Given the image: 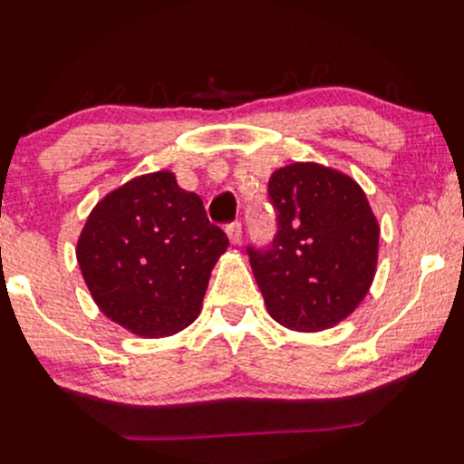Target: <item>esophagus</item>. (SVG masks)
Masks as SVG:
<instances>
[{"mask_svg": "<svg viewBox=\"0 0 464 464\" xmlns=\"http://www.w3.org/2000/svg\"><path fill=\"white\" fill-rule=\"evenodd\" d=\"M226 232H227V237H230V241H232V243H238V241H241V234H243V226H241V221H232V223H227V226H226Z\"/></svg>", "mask_w": 464, "mask_h": 464, "instance_id": "obj_1", "label": "esophagus"}]
</instances>
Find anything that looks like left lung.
Wrapping results in <instances>:
<instances>
[{"label": "left lung", "instance_id": "8db88e82", "mask_svg": "<svg viewBox=\"0 0 464 464\" xmlns=\"http://www.w3.org/2000/svg\"><path fill=\"white\" fill-rule=\"evenodd\" d=\"M276 237L247 245L266 310L277 324L317 332L345 319L373 282L380 227L362 188L345 173L293 162L266 187Z\"/></svg>", "mask_w": 464, "mask_h": 464}]
</instances>
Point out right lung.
<instances>
[{"mask_svg": "<svg viewBox=\"0 0 464 464\" xmlns=\"http://www.w3.org/2000/svg\"><path fill=\"white\" fill-rule=\"evenodd\" d=\"M227 245L199 195L158 171L130 179L92 208L75 256L102 313L158 339L198 319L212 266Z\"/></svg>", "mask_w": 464, "mask_h": 464, "instance_id": "right-lung-1", "label": "right lung"}]
</instances>
